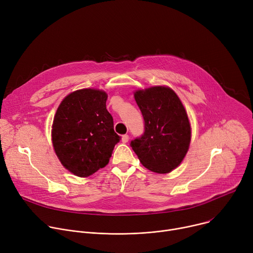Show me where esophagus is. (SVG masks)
<instances>
[{"mask_svg":"<svg viewBox=\"0 0 253 253\" xmlns=\"http://www.w3.org/2000/svg\"><path fill=\"white\" fill-rule=\"evenodd\" d=\"M128 140H129V135L125 134V135L122 136V142H123V143H127Z\"/></svg>","mask_w":253,"mask_h":253,"instance_id":"34e87169","label":"esophagus"}]
</instances>
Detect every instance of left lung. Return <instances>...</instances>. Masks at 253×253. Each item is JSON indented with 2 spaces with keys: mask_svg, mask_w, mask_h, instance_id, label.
I'll use <instances>...</instances> for the list:
<instances>
[{
  "mask_svg": "<svg viewBox=\"0 0 253 253\" xmlns=\"http://www.w3.org/2000/svg\"><path fill=\"white\" fill-rule=\"evenodd\" d=\"M144 119V132L130 142L141 164L167 173L181 163L191 141L187 112L172 89L153 86L134 94Z\"/></svg>",
  "mask_w": 253,
  "mask_h": 253,
  "instance_id": "obj_1",
  "label": "left lung"
}]
</instances>
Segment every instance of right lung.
I'll return each instance as SVG.
<instances>
[{
    "mask_svg": "<svg viewBox=\"0 0 253 253\" xmlns=\"http://www.w3.org/2000/svg\"><path fill=\"white\" fill-rule=\"evenodd\" d=\"M107 97L99 89L76 90L56 111L53 147L62 166L78 176H88L104 168L121 139L106 108Z\"/></svg>",
    "mask_w": 253,
    "mask_h": 253,
    "instance_id": "add662e5",
    "label": "right lung"
}]
</instances>
